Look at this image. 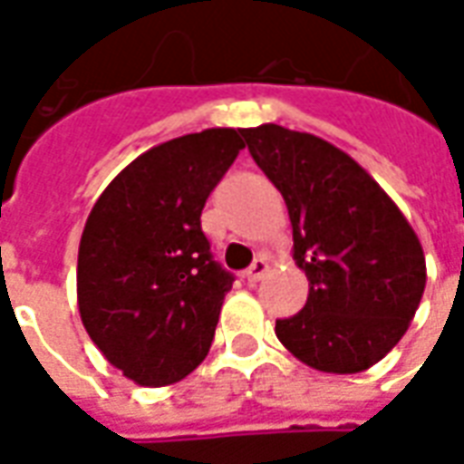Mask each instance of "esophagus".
Returning a JSON list of instances; mask_svg holds the SVG:
<instances>
[{
    "label": "esophagus",
    "mask_w": 464,
    "mask_h": 464,
    "mask_svg": "<svg viewBox=\"0 0 464 464\" xmlns=\"http://www.w3.org/2000/svg\"><path fill=\"white\" fill-rule=\"evenodd\" d=\"M266 273H268V261H266V258H256V261L246 268L243 276L248 278V283H258Z\"/></svg>",
    "instance_id": "esophagus-1"
}]
</instances>
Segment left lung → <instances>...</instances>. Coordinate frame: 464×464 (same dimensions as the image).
<instances>
[{"mask_svg": "<svg viewBox=\"0 0 464 464\" xmlns=\"http://www.w3.org/2000/svg\"><path fill=\"white\" fill-rule=\"evenodd\" d=\"M253 161L283 193L293 258L311 291L278 341L323 372H360L408 331L425 291V256L405 216L365 169L313 133L243 129Z\"/></svg>", "mask_w": 464, "mask_h": 464, "instance_id": "obj_1", "label": "left lung"}]
</instances>
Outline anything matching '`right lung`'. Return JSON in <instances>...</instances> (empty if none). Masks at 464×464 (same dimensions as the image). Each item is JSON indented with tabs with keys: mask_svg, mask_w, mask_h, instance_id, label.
Returning <instances> with one entry per match:
<instances>
[{
	"mask_svg": "<svg viewBox=\"0 0 464 464\" xmlns=\"http://www.w3.org/2000/svg\"><path fill=\"white\" fill-rule=\"evenodd\" d=\"M243 129H206L141 153L86 218L76 293L89 338L139 385L186 378L213 343L233 273L201 211L241 151Z\"/></svg>",
	"mask_w": 464,
	"mask_h": 464,
	"instance_id": "1",
	"label": "right lung"
}]
</instances>
